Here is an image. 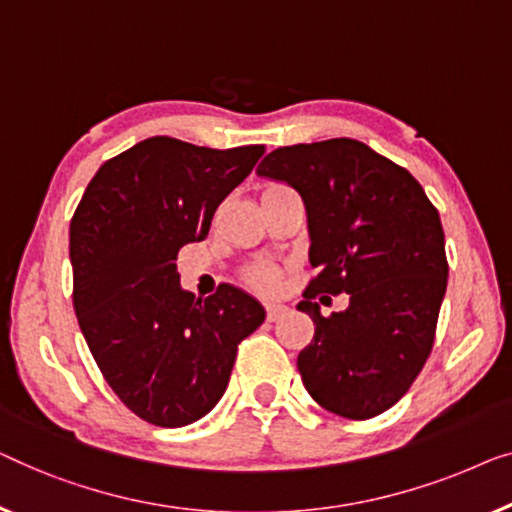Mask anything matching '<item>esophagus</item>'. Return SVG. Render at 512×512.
<instances>
[{"label": "esophagus", "mask_w": 512, "mask_h": 512, "mask_svg": "<svg viewBox=\"0 0 512 512\" xmlns=\"http://www.w3.org/2000/svg\"><path fill=\"white\" fill-rule=\"evenodd\" d=\"M285 313H287L285 304H278V301H269V304H266V320L269 322L280 320Z\"/></svg>", "instance_id": "34e87169"}]
</instances>
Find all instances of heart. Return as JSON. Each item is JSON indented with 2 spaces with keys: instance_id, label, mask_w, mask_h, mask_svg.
Instances as JSON below:
<instances>
[{
  "instance_id": "obj_1",
  "label": "heart",
  "mask_w": 512,
  "mask_h": 512,
  "mask_svg": "<svg viewBox=\"0 0 512 512\" xmlns=\"http://www.w3.org/2000/svg\"><path fill=\"white\" fill-rule=\"evenodd\" d=\"M250 280H253V285L259 287V290H271V287H276L278 283V273L262 266V269H255L250 273Z\"/></svg>"
}]
</instances>
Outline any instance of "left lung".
<instances>
[{
	"label": "left lung",
	"instance_id": "1",
	"mask_svg": "<svg viewBox=\"0 0 512 512\" xmlns=\"http://www.w3.org/2000/svg\"><path fill=\"white\" fill-rule=\"evenodd\" d=\"M257 176L292 185L306 206L318 276L297 306L315 325L297 359L304 387L348 420L385 413L434 345L448 287L436 206L406 169L355 139L276 148ZM341 291L349 308L325 319L312 299Z\"/></svg>",
	"mask_w": 512,
	"mask_h": 512
}]
</instances>
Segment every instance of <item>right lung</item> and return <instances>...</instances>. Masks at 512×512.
Listing matches in <instances>:
<instances>
[{"label":"right lung","mask_w":512,"mask_h":512,"mask_svg":"<svg viewBox=\"0 0 512 512\" xmlns=\"http://www.w3.org/2000/svg\"><path fill=\"white\" fill-rule=\"evenodd\" d=\"M264 146L215 150L153 136L104 162L69 227L74 311L125 406L157 427L197 422L222 399L264 308L234 285L181 287L178 250L204 241L220 201Z\"/></svg>","instance_id":"add662e5"}]
</instances>
